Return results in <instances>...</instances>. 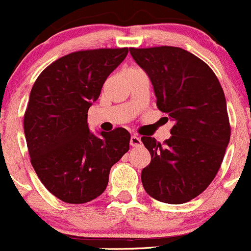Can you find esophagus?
<instances>
[{
    "label": "esophagus",
    "instance_id": "1",
    "mask_svg": "<svg viewBox=\"0 0 251 251\" xmlns=\"http://www.w3.org/2000/svg\"><path fill=\"white\" fill-rule=\"evenodd\" d=\"M130 144H131V147H140L142 144L141 138L138 137L137 135H133L130 140Z\"/></svg>",
    "mask_w": 251,
    "mask_h": 251
}]
</instances>
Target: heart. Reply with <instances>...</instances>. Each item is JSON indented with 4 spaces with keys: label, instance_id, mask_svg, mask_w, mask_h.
<instances>
[{
    "label": "heart",
    "instance_id": "obj_1",
    "mask_svg": "<svg viewBox=\"0 0 251 251\" xmlns=\"http://www.w3.org/2000/svg\"><path fill=\"white\" fill-rule=\"evenodd\" d=\"M141 69L138 68H128V69L125 70V74H128V73H133V72H140Z\"/></svg>",
    "mask_w": 251,
    "mask_h": 251
}]
</instances>
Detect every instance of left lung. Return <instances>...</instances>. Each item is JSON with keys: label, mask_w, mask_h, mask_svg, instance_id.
Listing matches in <instances>:
<instances>
[{"label": "left lung", "mask_w": 251, "mask_h": 251, "mask_svg": "<svg viewBox=\"0 0 251 251\" xmlns=\"http://www.w3.org/2000/svg\"><path fill=\"white\" fill-rule=\"evenodd\" d=\"M130 53L151 78L158 109L175 121L164 143L141 138L151 156L142 184L156 201L187 203L211 183L229 143L224 90L211 68L183 48H130Z\"/></svg>", "instance_id": "left-lung-1"}]
</instances>
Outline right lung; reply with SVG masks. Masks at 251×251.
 <instances>
[{
	"label": "right lung",
	"mask_w": 251,
	"mask_h": 251,
	"mask_svg": "<svg viewBox=\"0 0 251 251\" xmlns=\"http://www.w3.org/2000/svg\"><path fill=\"white\" fill-rule=\"evenodd\" d=\"M128 48L69 53L50 64L35 81L24 114L30 161L50 193L64 203L83 204L105 191L111 166L130 148L127 130L96 137L87 111Z\"/></svg>",
	"instance_id": "obj_1"
}]
</instances>
